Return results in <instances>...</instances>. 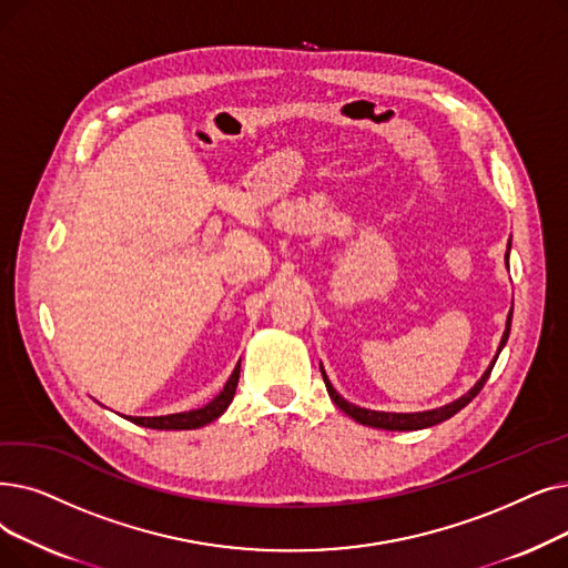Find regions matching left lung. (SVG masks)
<instances>
[{"instance_id": "obj_1", "label": "left lung", "mask_w": 568, "mask_h": 568, "mask_svg": "<svg viewBox=\"0 0 568 568\" xmlns=\"http://www.w3.org/2000/svg\"><path fill=\"white\" fill-rule=\"evenodd\" d=\"M508 248H510V243H508ZM506 264H508V253H506ZM510 317H513V311L508 313V320H506V332H504V336H501V343H499V351H497V355H495V359H491V364L487 366V372L480 376V381L468 389L464 397H459V399H455L453 404H448V406H440V408H434V410H423V413H383V410H368V408H359V406H355V404H351V402H345L341 394L334 389V385L329 383V378H327V374H325V368H323V364H320V372H323V381H325V385H327V392H329V397H332V402L345 413V415H351L355 423H359V425H366V427H376V429H389V432H415V429H427V427H434V425H438V423H443V420H448V417H453L455 413H459L468 402H471L476 394L483 389V385L487 383V378H489V374H491V366H495V362H497V357H499V353H501V348L506 345V341H508V334H510Z\"/></svg>"}]
</instances>
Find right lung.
Wrapping results in <instances>:
<instances>
[{
	"label": "right lung",
	"instance_id": "obj_1",
	"mask_svg": "<svg viewBox=\"0 0 568 568\" xmlns=\"http://www.w3.org/2000/svg\"><path fill=\"white\" fill-rule=\"evenodd\" d=\"M239 374H241V359L232 372L230 381L225 383V387L220 389V394H215V397L202 408L174 413V415H160V417H128V420L134 425H141V427H151V429H200V427L217 420V417L227 410V406L234 399L236 385H239Z\"/></svg>",
	"mask_w": 568,
	"mask_h": 568
}]
</instances>
